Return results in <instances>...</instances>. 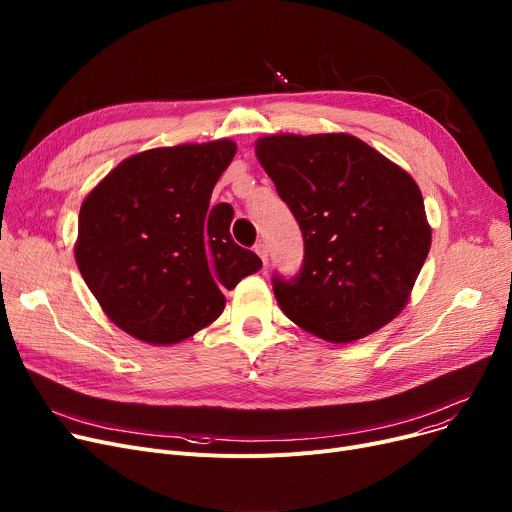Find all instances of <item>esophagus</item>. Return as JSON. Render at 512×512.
I'll return each instance as SVG.
<instances>
[{
  "label": "esophagus",
  "mask_w": 512,
  "mask_h": 512,
  "mask_svg": "<svg viewBox=\"0 0 512 512\" xmlns=\"http://www.w3.org/2000/svg\"><path fill=\"white\" fill-rule=\"evenodd\" d=\"M255 253L261 257L263 263H267V257H270V251H267L265 242H259V245H255Z\"/></svg>",
  "instance_id": "34e87169"
}]
</instances>
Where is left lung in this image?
Returning <instances> with one entry per match:
<instances>
[{"label": "left lung", "instance_id": "left-lung-1", "mask_svg": "<svg viewBox=\"0 0 512 512\" xmlns=\"http://www.w3.org/2000/svg\"><path fill=\"white\" fill-rule=\"evenodd\" d=\"M255 155L305 240L301 274L274 276L284 315L334 344L390 324L432 247L413 176L346 132L267 134Z\"/></svg>", "mask_w": 512, "mask_h": 512}]
</instances>
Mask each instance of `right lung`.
<instances>
[{
    "instance_id": "obj_1",
    "label": "right lung",
    "mask_w": 512,
    "mask_h": 512,
    "mask_svg": "<svg viewBox=\"0 0 512 512\" xmlns=\"http://www.w3.org/2000/svg\"><path fill=\"white\" fill-rule=\"evenodd\" d=\"M230 139L134 153L85 197L74 257L103 313L147 344H176L218 319L224 288L261 270L230 236L234 209L209 207Z\"/></svg>"
}]
</instances>
